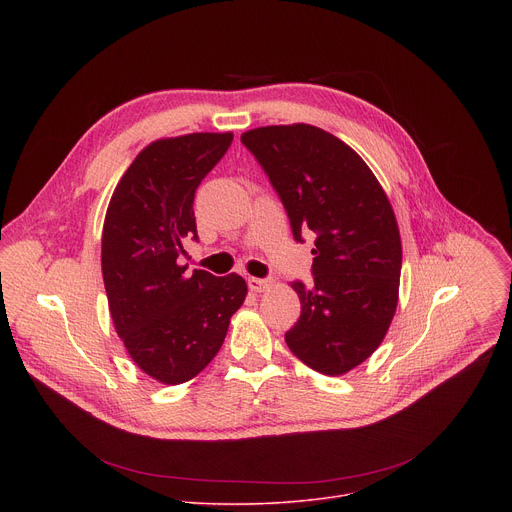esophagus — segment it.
<instances>
[{
	"instance_id": "esophagus-1",
	"label": "esophagus",
	"mask_w": 512,
	"mask_h": 512,
	"mask_svg": "<svg viewBox=\"0 0 512 512\" xmlns=\"http://www.w3.org/2000/svg\"><path fill=\"white\" fill-rule=\"evenodd\" d=\"M247 283H249V289L251 291H255V294H261V291H265L267 287H271V279H259V277H249L247 279Z\"/></svg>"
}]
</instances>
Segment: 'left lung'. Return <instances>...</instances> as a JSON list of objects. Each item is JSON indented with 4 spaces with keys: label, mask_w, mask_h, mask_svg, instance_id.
Instances as JSON below:
<instances>
[{
    "label": "left lung",
    "mask_w": 512,
    "mask_h": 512,
    "mask_svg": "<svg viewBox=\"0 0 512 512\" xmlns=\"http://www.w3.org/2000/svg\"><path fill=\"white\" fill-rule=\"evenodd\" d=\"M241 141L279 194L294 239L314 233V283L285 342L310 369L338 377L383 342L399 300L401 237L393 206L364 160L332 133L267 125Z\"/></svg>",
    "instance_id": "left-lung-1"
}]
</instances>
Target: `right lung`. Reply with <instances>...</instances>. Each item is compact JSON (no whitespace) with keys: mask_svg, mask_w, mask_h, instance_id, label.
Returning <instances> with one entry per match:
<instances>
[{"mask_svg":"<svg viewBox=\"0 0 512 512\" xmlns=\"http://www.w3.org/2000/svg\"><path fill=\"white\" fill-rule=\"evenodd\" d=\"M233 133L156 139L117 182L101 237L109 312L137 367L164 385L194 379L221 350L247 283L231 273H186V239H198L194 192L225 156Z\"/></svg>","mask_w":512,"mask_h":512,"instance_id":"right-lung-1","label":"right lung"}]
</instances>
